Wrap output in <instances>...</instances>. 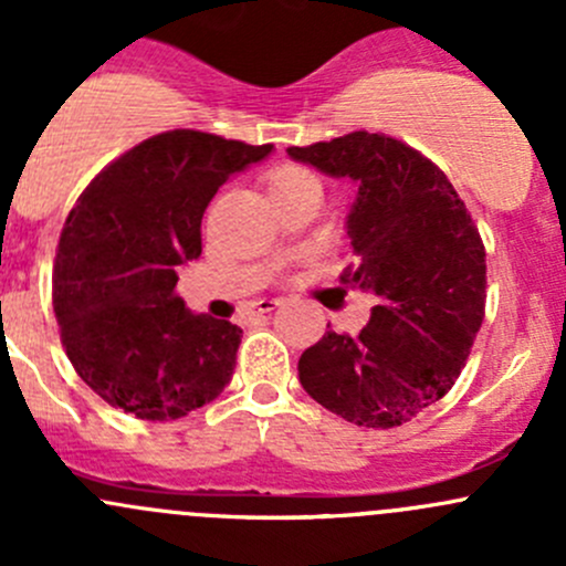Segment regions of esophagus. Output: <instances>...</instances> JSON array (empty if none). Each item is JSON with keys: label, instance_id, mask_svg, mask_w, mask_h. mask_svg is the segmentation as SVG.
Listing matches in <instances>:
<instances>
[{"label": "esophagus", "instance_id": "1", "mask_svg": "<svg viewBox=\"0 0 566 566\" xmlns=\"http://www.w3.org/2000/svg\"><path fill=\"white\" fill-rule=\"evenodd\" d=\"M276 306H282V301H279V298H260V301H254V312H256V315H268V312H273V310H276Z\"/></svg>", "mask_w": 566, "mask_h": 566}]
</instances>
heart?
Segmentation results:
<instances>
[{"instance_id":"obj_1","label":"heart","mask_w":566,"mask_h":566,"mask_svg":"<svg viewBox=\"0 0 566 566\" xmlns=\"http://www.w3.org/2000/svg\"><path fill=\"white\" fill-rule=\"evenodd\" d=\"M304 182H317V177L304 167H295V164H282V167L271 169L268 172V186H271V193L290 191L295 186H304Z\"/></svg>"}]
</instances>
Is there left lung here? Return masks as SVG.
I'll return each instance as SVG.
<instances>
[{"label":"left lung","mask_w":566,"mask_h":566,"mask_svg":"<svg viewBox=\"0 0 566 566\" xmlns=\"http://www.w3.org/2000/svg\"><path fill=\"white\" fill-rule=\"evenodd\" d=\"M290 158L356 182L347 213L356 265L342 284L380 295L356 336L328 331L298 378L315 402L358 427H399L438 402L484 317V247L449 177L405 142L353 130Z\"/></svg>","instance_id":"left-lung-1"}]
</instances>
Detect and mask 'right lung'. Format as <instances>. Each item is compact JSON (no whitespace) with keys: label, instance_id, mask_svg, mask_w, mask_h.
<instances>
[{"label":"right lung","instance_id":"add662e5","mask_svg":"<svg viewBox=\"0 0 566 566\" xmlns=\"http://www.w3.org/2000/svg\"><path fill=\"white\" fill-rule=\"evenodd\" d=\"M273 145L202 130L150 136L93 177L67 213L51 298L78 378L112 408L172 421L232 380L243 331L191 315L177 268L202 254V213L232 175Z\"/></svg>","mask_w":566,"mask_h":566}]
</instances>
